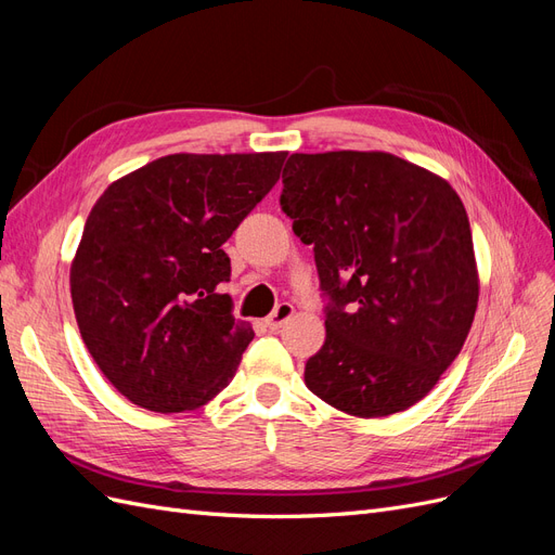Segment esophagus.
Here are the masks:
<instances>
[{
	"label": "esophagus",
	"mask_w": 555,
	"mask_h": 555,
	"mask_svg": "<svg viewBox=\"0 0 555 555\" xmlns=\"http://www.w3.org/2000/svg\"><path fill=\"white\" fill-rule=\"evenodd\" d=\"M292 314H294V306L292 304H280L271 314L266 317V326L271 328V331H278V328H282L284 324L289 322Z\"/></svg>",
	"instance_id": "34e87169"
}]
</instances>
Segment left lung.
Returning <instances> with one entry per match:
<instances>
[{"instance_id":"1","label":"left lung","mask_w":555,"mask_h":555,"mask_svg":"<svg viewBox=\"0 0 555 555\" xmlns=\"http://www.w3.org/2000/svg\"><path fill=\"white\" fill-rule=\"evenodd\" d=\"M280 206L314 249L326 340L306 363L331 408L375 418L412 408L459 357L479 278L463 201L389 153L292 155Z\"/></svg>"}]
</instances>
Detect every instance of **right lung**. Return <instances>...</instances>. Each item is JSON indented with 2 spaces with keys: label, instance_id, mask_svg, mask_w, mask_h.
Wrapping results in <instances>:
<instances>
[{
  "label": "right lung",
  "instance_id": "obj_1",
  "mask_svg": "<svg viewBox=\"0 0 555 555\" xmlns=\"http://www.w3.org/2000/svg\"><path fill=\"white\" fill-rule=\"evenodd\" d=\"M287 153L166 155L99 196L72 263L76 322L133 405H206L255 338L231 314L222 245L280 180Z\"/></svg>",
  "mask_w": 555,
  "mask_h": 555
}]
</instances>
